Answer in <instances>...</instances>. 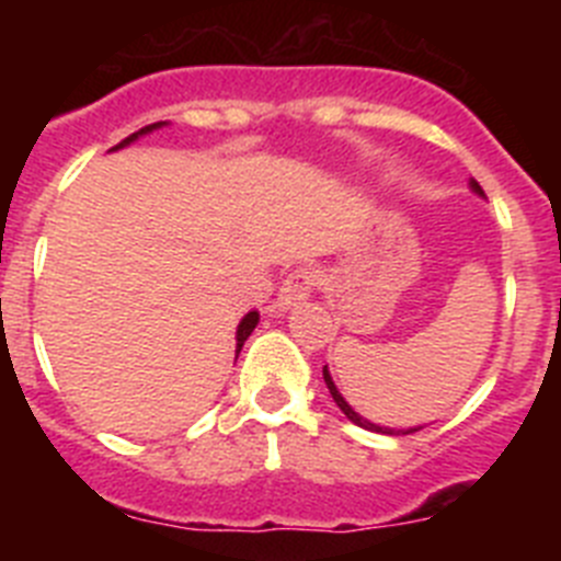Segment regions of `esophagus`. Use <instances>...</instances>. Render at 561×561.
<instances>
[{
    "label": "esophagus",
    "mask_w": 561,
    "mask_h": 561,
    "mask_svg": "<svg viewBox=\"0 0 561 561\" xmlns=\"http://www.w3.org/2000/svg\"><path fill=\"white\" fill-rule=\"evenodd\" d=\"M314 280H317L314 270L300 266V270L291 272V275L284 280V286H280V291H277V309L289 311L295 309L297 304H304L306 297L311 295V289H314Z\"/></svg>",
    "instance_id": "obj_1"
}]
</instances>
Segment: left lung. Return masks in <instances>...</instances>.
Here are the masks:
<instances>
[{
    "instance_id": "8db88e82",
    "label": "left lung",
    "mask_w": 561,
    "mask_h": 561,
    "mask_svg": "<svg viewBox=\"0 0 561 561\" xmlns=\"http://www.w3.org/2000/svg\"><path fill=\"white\" fill-rule=\"evenodd\" d=\"M469 187H472V193H474V196H480V199H485L483 187H480L478 182H474V180H469ZM323 379H325V388H329L331 399L336 401V408H340L342 413H345V419H348V421H354L356 427H362V430H370V433H381V435H413V433H419V430H424V427H421V424H419V427H408V430H399V427H381V424H374V421L362 419V415L356 413L354 408H351L348 401H345V396H342L340 390H336L334 379H331V370H329V365H325V368H323Z\"/></svg>"
}]
</instances>
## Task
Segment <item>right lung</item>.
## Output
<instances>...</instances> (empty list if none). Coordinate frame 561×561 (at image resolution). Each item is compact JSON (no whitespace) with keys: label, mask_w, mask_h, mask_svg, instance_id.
Wrapping results in <instances>:
<instances>
[{"label":"right lung","mask_w":561,"mask_h":561,"mask_svg":"<svg viewBox=\"0 0 561 561\" xmlns=\"http://www.w3.org/2000/svg\"><path fill=\"white\" fill-rule=\"evenodd\" d=\"M162 126H168V121H160V123H151V126H146V128H140V131H134L131 137H126V140L123 142H117V146L112 148V151H121V148H126V146H131L134 140H140V137H146V134H151V131H157V128H162ZM257 320H261V314H257L255 309L252 311H247L244 317H241V323H238V329H236V359H238V354H241V348H244V342H247V336L252 334V331H255V325H257Z\"/></svg>","instance_id":"obj_1"}]
</instances>
